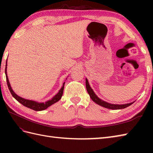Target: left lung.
Masks as SVG:
<instances>
[{"mask_svg":"<svg viewBox=\"0 0 153 153\" xmlns=\"http://www.w3.org/2000/svg\"><path fill=\"white\" fill-rule=\"evenodd\" d=\"M85 85H86V89H87V92H88L91 99H92L93 101L95 102L96 104H97V105H99L102 107H105L106 108L112 109V110L123 109V108H126V107L131 105L134 102H131L130 103L124 104V105H117V104H111V103L107 102L105 101V100L100 99L98 97H97V95L95 93V92L93 91V89L90 87L89 82L87 78H85Z\"/></svg>","mask_w":153,"mask_h":153,"instance_id":"1","label":"left lung"}]
</instances>
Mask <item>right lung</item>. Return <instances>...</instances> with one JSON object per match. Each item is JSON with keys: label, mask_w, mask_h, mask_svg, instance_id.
<instances>
[{"label": "right lung", "mask_w": 153, "mask_h": 153, "mask_svg": "<svg viewBox=\"0 0 153 153\" xmlns=\"http://www.w3.org/2000/svg\"><path fill=\"white\" fill-rule=\"evenodd\" d=\"M5 74H6V82H7L8 89L10 90V91L13 97H14L16 100H17L19 103H21L22 105H23L24 106L27 107V108L30 109L34 110L35 111H41V110H44L45 109H47L48 107L51 106V105H53V104L58 102V100L62 98V96L63 95L65 82L63 83L61 89L59 90V91L58 92V93L56 94V95H55L51 99L47 100V101H46L45 102H39L37 101H35V100L22 98V97L18 96L17 94L13 91V89H12V87L10 85V83L9 82V79L7 76V60H6V62Z\"/></svg>", "instance_id": "add662e5"}]
</instances>
